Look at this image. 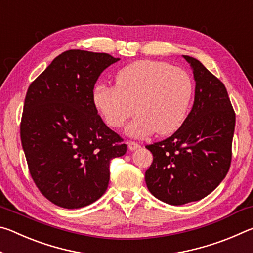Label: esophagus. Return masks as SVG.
Returning <instances> with one entry per match:
<instances>
[{
    "label": "esophagus",
    "mask_w": 253,
    "mask_h": 253,
    "mask_svg": "<svg viewBox=\"0 0 253 253\" xmlns=\"http://www.w3.org/2000/svg\"><path fill=\"white\" fill-rule=\"evenodd\" d=\"M127 145H128V148H129L130 151H135V149L140 147V145L138 143L132 142V140H129V142H127Z\"/></svg>",
    "instance_id": "esophagus-1"
}]
</instances>
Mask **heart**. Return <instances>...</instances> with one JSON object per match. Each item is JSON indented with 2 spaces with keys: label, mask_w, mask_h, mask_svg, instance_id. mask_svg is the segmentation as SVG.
I'll use <instances>...</instances> for the list:
<instances>
[{
  "label": "heart",
  "mask_w": 253,
  "mask_h": 253,
  "mask_svg": "<svg viewBox=\"0 0 253 253\" xmlns=\"http://www.w3.org/2000/svg\"><path fill=\"white\" fill-rule=\"evenodd\" d=\"M193 97V81L185 70L168 62L142 60L118 72L116 85L97 84L92 102L105 123L121 128L135 113L127 134L144 137L157 132L169 135L186 118ZM136 108H134V105Z\"/></svg>",
  "instance_id": "1"
}]
</instances>
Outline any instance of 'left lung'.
Wrapping results in <instances>:
<instances>
[{
	"label": "left lung",
	"mask_w": 253,
	"mask_h": 253,
	"mask_svg": "<svg viewBox=\"0 0 253 253\" xmlns=\"http://www.w3.org/2000/svg\"><path fill=\"white\" fill-rule=\"evenodd\" d=\"M193 70L195 96L182 126L147 145L153 163L145 173L151 193L170 205L199 201L215 190L232 158L235 114L225 85L199 60L183 55Z\"/></svg>",
	"instance_id": "left-lung-1"
}]
</instances>
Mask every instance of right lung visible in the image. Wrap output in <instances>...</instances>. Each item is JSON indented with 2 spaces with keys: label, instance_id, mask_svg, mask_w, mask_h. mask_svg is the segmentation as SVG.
<instances>
[{
  "label": "right lung",
  "instance_id": "add662e5",
  "mask_svg": "<svg viewBox=\"0 0 253 253\" xmlns=\"http://www.w3.org/2000/svg\"><path fill=\"white\" fill-rule=\"evenodd\" d=\"M119 58L68 50L30 84L20 125L30 174L50 202L80 209L101 198L109 164L127 152L92 102L101 72Z\"/></svg>",
  "mask_w": 253,
  "mask_h": 253
}]
</instances>
